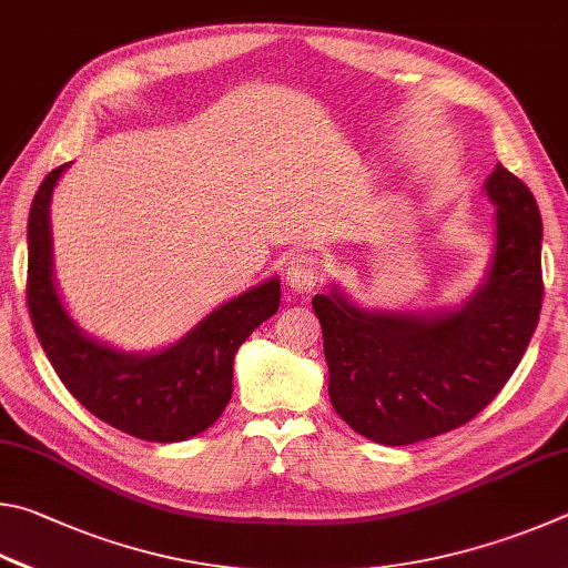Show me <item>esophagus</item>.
<instances>
[{
    "label": "esophagus",
    "instance_id": "34e87169",
    "mask_svg": "<svg viewBox=\"0 0 568 568\" xmlns=\"http://www.w3.org/2000/svg\"><path fill=\"white\" fill-rule=\"evenodd\" d=\"M322 278V258L312 252H296L286 266V282H290L292 292L304 294L312 292Z\"/></svg>",
    "mask_w": 568,
    "mask_h": 568
}]
</instances>
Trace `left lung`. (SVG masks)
Wrapping results in <instances>:
<instances>
[{
  "instance_id": "obj_1",
  "label": "left lung",
  "mask_w": 568,
  "mask_h": 568,
  "mask_svg": "<svg viewBox=\"0 0 568 568\" xmlns=\"http://www.w3.org/2000/svg\"><path fill=\"white\" fill-rule=\"evenodd\" d=\"M494 256L459 310H359L332 286L312 300L324 334L329 399L366 439L406 446L464 426L509 382L539 324L541 214L519 176L496 164Z\"/></svg>"
}]
</instances>
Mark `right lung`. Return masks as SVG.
<instances>
[{
  "instance_id": "1",
  "label": "right lung",
  "mask_w": 568,
  "mask_h": 568,
  "mask_svg": "<svg viewBox=\"0 0 568 568\" xmlns=\"http://www.w3.org/2000/svg\"><path fill=\"white\" fill-rule=\"evenodd\" d=\"M67 166L44 176L27 222V306L39 344L74 399L114 429L159 444L202 434L232 399L236 349L278 310V278L234 296L156 354H126L92 339L69 320L52 276L49 199Z\"/></svg>"
}]
</instances>
